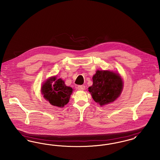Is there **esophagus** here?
Returning a JSON list of instances; mask_svg holds the SVG:
<instances>
[{
    "label": "esophagus",
    "mask_w": 160,
    "mask_h": 160,
    "mask_svg": "<svg viewBox=\"0 0 160 160\" xmlns=\"http://www.w3.org/2000/svg\"><path fill=\"white\" fill-rule=\"evenodd\" d=\"M78 89L80 91H83L85 89V86L84 85H79V86H78Z\"/></svg>",
    "instance_id": "obj_1"
}]
</instances>
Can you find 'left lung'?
<instances>
[{"label": "left lung", "mask_w": 160, "mask_h": 160, "mask_svg": "<svg viewBox=\"0 0 160 160\" xmlns=\"http://www.w3.org/2000/svg\"><path fill=\"white\" fill-rule=\"evenodd\" d=\"M93 84L89 92L92 98L101 106L113 102L121 95L123 81L119 74L111 71L97 70L92 77Z\"/></svg>", "instance_id": "1"}]
</instances>
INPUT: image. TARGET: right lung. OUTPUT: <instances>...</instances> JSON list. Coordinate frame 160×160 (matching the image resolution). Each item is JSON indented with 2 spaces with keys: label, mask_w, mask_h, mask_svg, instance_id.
Segmentation results:
<instances>
[{
  "label": "right lung",
  "mask_w": 160,
  "mask_h": 160,
  "mask_svg": "<svg viewBox=\"0 0 160 160\" xmlns=\"http://www.w3.org/2000/svg\"><path fill=\"white\" fill-rule=\"evenodd\" d=\"M73 89L67 86L61 78L56 77L48 78L41 87V93L44 98L52 106L63 107L67 104Z\"/></svg>",
  "instance_id": "obj_1"
}]
</instances>
